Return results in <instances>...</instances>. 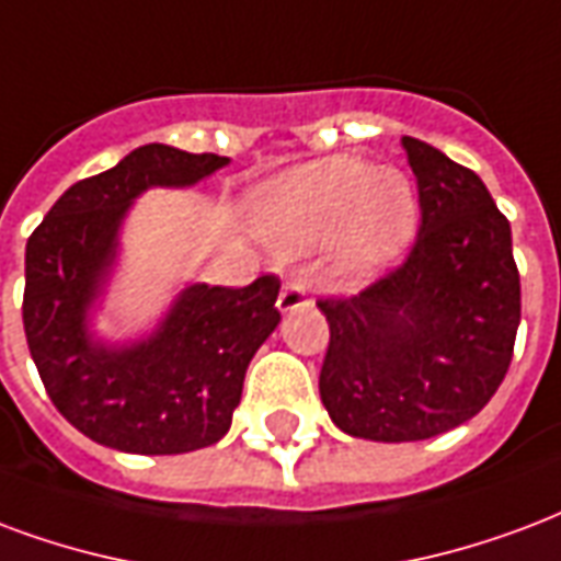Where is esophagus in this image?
<instances>
[{
    "label": "esophagus",
    "instance_id": "esophagus-1",
    "mask_svg": "<svg viewBox=\"0 0 561 561\" xmlns=\"http://www.w3.org/2000/svg\"><path fill=\"white\" fill-rule=\"evenodd\" d=\"M302 306H312V297H309V288L302 285V282H285V288L279 291V300H276V309L282 314H291Z\"/></svg>",
    "mask_w": 561,
    "mask_h": 561
}]
</instances>
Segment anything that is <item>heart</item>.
I'll list each match as a JSON object with an SVG mask.
<instances>
[{
    "mask_svg": "<svg viewBox=\"0 0 561 561\" xmlns=\"http://www.w3.org/2000/svg\"><path fill=\"white\" fill-rule=\"evenodd\" d=\"M252 219L282 255H306L330 243V267L359 288L408 255L419 231V198L398 172L339 157L297 165L252 196Z\"/></svg>",
    "mask_w": 561,
    "mask_h": 561,
    "instance_id": "b5f03b06",
    "label": "heart"
}]
</instances>
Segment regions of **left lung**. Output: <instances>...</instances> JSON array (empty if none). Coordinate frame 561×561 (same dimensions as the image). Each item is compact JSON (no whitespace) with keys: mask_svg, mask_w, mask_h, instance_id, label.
Masks as SVG:
<instances>
[{"mask_svg":"<svg viewBox=\"0 0 561 561\" xmlns=\"http://www.w3.org/2000/svg\"><path fill=\"white\" fill-rule=\"evenodd\" d=\"M422 228L408 261L347 300H321V401L351 437L428 439L470 422L508 371L520 323L512 226L488 186L404 136Z\"/></svg>","mask_w":561,"mask_h":561,"instance_id":"left-lung-1","label":"left lung"}]
</instances>
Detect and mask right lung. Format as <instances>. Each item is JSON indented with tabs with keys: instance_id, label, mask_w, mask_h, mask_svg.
Listing matches in <instances>:
<instances>
[{
	"instance_id": "right-lung-1",
	"label": "right lung",
	"mask_w": 561,
	"mask_h": 561,
	"mask_svg": "<svg viewBox=\"0 0 561 561\" xmlns=\"http://www.w3.org/2000/svg\"><path fill=\"white\" fill-rule=\"evenodd\" d=\"M219 153L142 145L77 181L26 243L23 327L49 401L85 437L130 455H184L231 428L252 356L279 327V279L247 288L186 285L151 333L106 342L94 333L136 198L186 190L228 165Z\"/></svg>"
}]
</instances>
